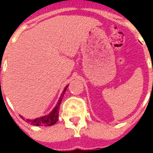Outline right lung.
I'll return each instance as SVG.
<instances>
[{
  "label": "right lung",
  "instance_id": "obj_1",
  "mask_svg": "<svg viewBox=\"0 0 153 153\" xmlns=\"http://www.w3.org/2000/svg\"><path fill=\"white\" fill-rule=\"evenodd\" d=\"M68 87V85L66 86V87L64 88L63 91H62V94L60 96L59 99L58 101L57 104L55 105V107L53 109L52 111L48 115H45V116L40 117H38V118L32 119V120H30V119H26V121L27 123L31 124L32 126H51L55 125L56 122L58 121V118H59V105L62 102V99L64 96V94L67 91V88ZM21 118L23 120H25V118L23 117L22 116Z\"/></svg>",
  "mask_w": 153,
  "mask_h": 153
}]
</instances>
